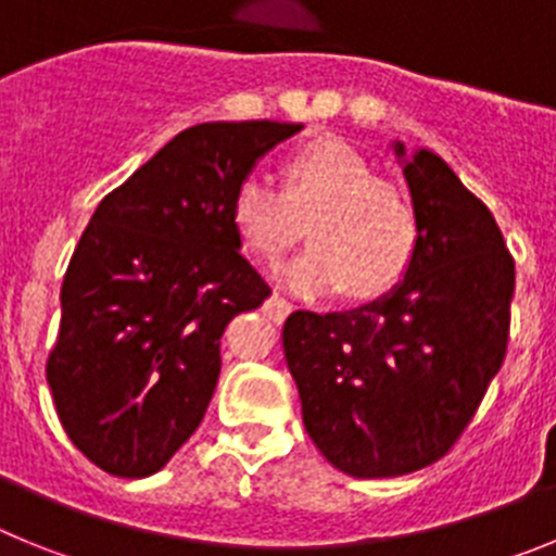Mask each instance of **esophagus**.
<instances>
[{
    "instance_id": "34e87169",
    "label": "esophagus",
    "mask_w": 556,
    "mask_h": 556,
    "mask_svg": "<svg viewBox=\"0 0 556 556\" xmlns=\"http://www.w3.org/2000/svg\"><path fill=\"white\" fill-rule=\"evenodd\" d=\"M289 312H292V303L283 301V298H278V294H273V298H267V301H264V314H267L269 320L281 323Z\"/></svg>"
}]
</instances>
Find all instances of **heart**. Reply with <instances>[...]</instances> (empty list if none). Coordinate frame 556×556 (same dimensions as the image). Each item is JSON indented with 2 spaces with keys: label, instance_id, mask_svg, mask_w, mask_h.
Segmentation results:
<instances>
[{
  "label": "heart",
  "instance_id": "heart-1",
  "mask_svg": "<svg viewBox=\"0 0 556 556\" xmlns=\"http://www.w3.org/2000/svg\"><path fill=\"white\" fill-rule=\"evenodd\" d=\"M312 248L281 269L294 294L376 301L404 281L420 244V223L404 191L378 180L370 161L337 136H323L283 161V191L258 178L236 186L230 225L244 250L278 264L301 242Z\"/></svg>",
  "mask_w": 556,
  "mask_h": 556
}]
</instances>
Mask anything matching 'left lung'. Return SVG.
I'll list each match as a JSON object with an SVG mask.
<instances>
[{
    "label": "left lung",
    "mask_w": 556,
    "mask_h": 556,
    "mask_svg": "<svg viewBox=\"0 0 556 556\" xmlns=\"http://www.w3.org/2000/svg\"><path fill=\"white\" fill-rule=\"evenodd\" d=\"M392 150L420 223L409 273L351 312H292L281 337L308 437L353 479L448 454L501 370L515 292L488 205L431 150Z\"/></svg>",
    "instance_id": "8db88e82"
}]
</instances>
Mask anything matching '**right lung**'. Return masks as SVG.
I'll return each mask as SVG.
<instances>
[{
	"mask_svg": "<svg viewBox=\"0 0 556 556\" xmlns=\"http://www.w3.org/2000/svg\"><path fill=\"white\" fill-rule=\"evenodd\" d=\"M289 122H205L166 141L83 230L47 381L68 440L111 476L159 473L219 378V337L269 298L230 225L236 186Z\"/></svg>",
	"mask_w": 556,
	"mask_h": 556,
	"instance_id": "add662e5",
	"label": "right lung"
}]
</instances>
